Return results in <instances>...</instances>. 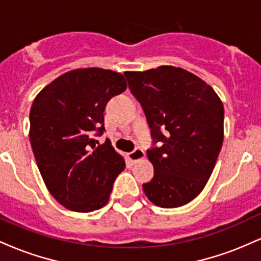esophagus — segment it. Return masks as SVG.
Instances as JSON below:
<instances>
[{
    "mask_svg": "<svg viewBox=\"0 0 261 261\" xmlns=\"http://www.w3.org/2000/svg\"><path fill=\"white\" fill-rule=\"evenodd\" d=\"M127 157L131 162H137L139 160H141V158L145 157V152H143L142 148L137 147L135 148L133 152H130V153L127 154Z\"/></svg>",
    "mask_w": 261,
    "mask_h": 261,
    "instance_id": "esophagus-1",
    "label": "esophagus"
}]
</instances>
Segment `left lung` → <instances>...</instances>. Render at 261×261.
Listing matches in <instances>:
<instances>
[{
    "instance_id": "1",
    "label": "left lung",
    "mask_w": 261,
    "mask_h": 261,
    "mask_svg": "<svg viewBox=\"0 0 261 261\" xmlns=\"http://www.w3.org/2000/svg\"><path fill=\"white\" fill-rule=\"evenodd\" d=\"M124 74L153 141L147 157L154 175L143 191L161 207L185 205L205 188L220 154L222 101L207 83L182 68L160 66Z\"/></svg>"
}]
</instances>
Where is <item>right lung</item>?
Returning a JSON list of instances; mask_svg holds the SVG:
<instances>
[{
	"mask_svg": "<svg viewBox=\"0 0 261 261\" xmlns=\"http://www.w3.org/2000/svg\"><path fill=\"white\" fill-rule=\"evenodd\" d=\"M121 73L91 67L70 71L37 95L29 114L33 153L45 185L66 208L99 210L125 169L112 142L99 145L104 110L114 95L126 89Z\"/></svg>",
	"mask_w": 261,
	"mask_h": 261,
	"instance_id": "add662e5",
	"label": "right lung"
}]
</instances>
